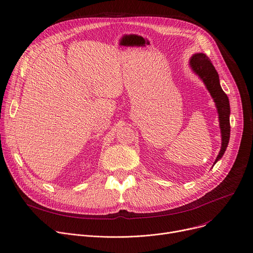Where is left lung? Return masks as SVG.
I'll return each instance as SVG.
<instances>
[{"label": "left lung", "instance_id": "1", "mask_svg": "<svg viewBox=\"0 0 253 253\" xmlns=\"http://www.w3.org/2000/svg\"><path fill=\"white\" fill-rule=\"evenodd\" d=\"M189 64L193 73L200 78L201 81L204 83L206 89L210 93L212 99H213L217 110L221 134V147L214 161L215 164L223 156L230 141V101L227 94L223 92L220 86L219 77L215 68L205 54H203V53H195V54L190 58Z\"/></svg>", "mask_w": 253, "mask_h": 253}]
</instances>
